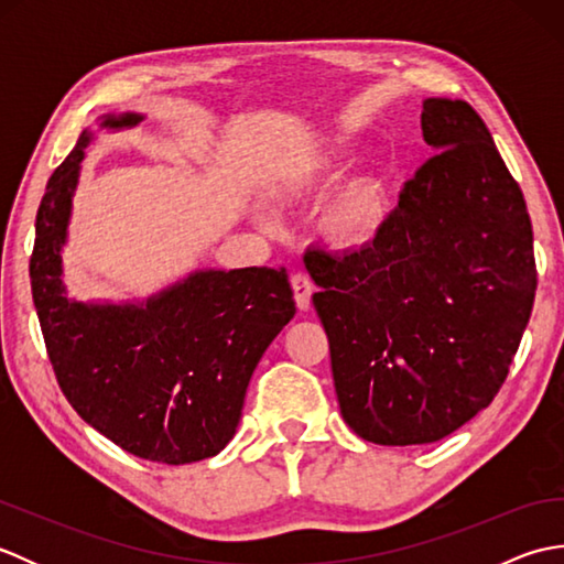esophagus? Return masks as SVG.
Listing matches in <instances>:
<instances>
[{
  "instance_id": "obj_1",
  "label": "esophagus",
  "mask_w": 564,
  "mask_h": 564,
  "mask_svg": "<svg viewBox=\"0 0 564 564\" xmlns=\"http://www.w3.org/2000/svg\"><path fill=\"white\" fill-rule=\"evenodd\" d=\"M291 285H293V293H295V305L301 310H307L310 297H313V291H315V285H313V281H310V275L301 273V271L293 273Z\"/></svg>"
}]
</instances>
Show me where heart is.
Returning a JSON list of instances; mask_svg holds the SVG:
<instances>
[{
	"label": "heart",
	"mask_w": 564,
	"mask_h": 564,
	"mask_svg": "<svg viewBox=\"0 0 564 564\" xmlns=\"http://www.w3.org/2000/svg\"><path fill=\"white\" fill-rule=\"evenodd\" d=\"M386 220V194L376 182L358 184L334 203L329 232L339 245L358 247L370 242Z\"/></svg>",
	"instance_id": "b5f03b06"
}]
</instances>
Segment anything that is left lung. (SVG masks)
Listing matches in <instances>:
<instances>
[{"label": "left lung", "instance_id": "left-lung-1", "mask_svg": "<svg viewBox=\"0 0 564 564\" xmlns=\"http://www.w3.org/2000/svg\"><path fill=\"white\" fill-rule=\"evenodd\" d=\"M429 158L370 245L307 249L344 422L380 446L453 434L505 386L538 273L521 188L485 121L426 99Z\"/></svg>", "mask_w": 564, "mask_h": 564}]
</instances>
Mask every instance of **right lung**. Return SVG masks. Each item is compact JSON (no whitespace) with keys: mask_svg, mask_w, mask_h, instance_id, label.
Segmentation results:
<instances>
[{"mask_svg":"<svg viewBox=\"0 0 564 564\" xmlns=\"http://www.w3.org/2000/svg\"><path fill=\"white\" fill-rule=\"evenodd\" d=\"M140 113L104 116L130 128ZM91 133L53 172L35 215L31 293L57 386L75 412L142 460L184 465L235 436L249 378L295 315L285 269L196 271L145 303L69 301L63 245Z\"/></svg>","mask_w":564,"mask_h":564,"instance_id":"obj_1","label":"right lung"}]
</instances>
